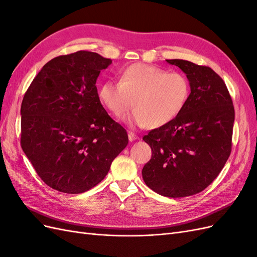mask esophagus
I'll list each match as a JSON object with an SVG mask.
<instances>
[{"label":"esophagus","instance_id":"esophagus-1","mask_svg":"<svg viewBox=\"0 0 257 257\" xmlns=\"http://www.w3.org/2000/svg\"><path fill=\"white\" fill-rule=\"evenodd\" d=\"M128 139H130V142H134V141H136V139H138V136L137 135H135L134 133H132V132H128Z\"/></svg>","mask_w":257,"mask_h":257}]
</instances>
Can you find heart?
<instances>
[{"mask_svg":"<svg viewBox=\"0 0 257 257\" xmlns=\"http://www.w3.org/2000/svg\"><path fill=\"white\" fill-rule=\"evenodd\" d=\"M190 93L191 84L184 74L136 63L124 69L120 82L107 80L100 85L98 97L118 118L134 106L136 110L128 119L132 125L161 127L181 113Z\"/></svg>","mask_w":257,"mask_h":257,"instance_id":"obj_1","label":"heart"}]
</instances>
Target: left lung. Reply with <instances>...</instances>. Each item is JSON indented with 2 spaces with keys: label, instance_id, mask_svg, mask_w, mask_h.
I'll return each mask as SVG.
<instances>
[{
  "label": "left lung",
  "instance_id": "obj_1",
  "mask_svg": "<svg viewBox=\"0 0 257 257\" xmlns=\"http://www.w3.org/2000/svg\"><path fill=\"white\" fill-rule=\"evenodd\" d=\"M186 75L188 103L175 120L144 136L152 157L145 183L166 197L204 191L219 176L231 151L235 109L226 84L213 69L185 60H166Z\"/></svg>",
  "mask_w": 257,
  "mask_h": 257
}]
</instances>
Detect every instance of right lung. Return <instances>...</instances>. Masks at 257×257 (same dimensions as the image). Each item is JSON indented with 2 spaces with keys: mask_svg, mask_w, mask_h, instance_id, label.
<instances>
[{
  "mask_svg": "<svg viewBox=\"0 0 257 257\" xmlns=\"http://www.w3.org/2000/svg\"><path fill=\"white\" fill-rule=\"evenodd\" d=\"M110 59L80 50L50 60L21 104V148L50 188L79 194L106 177L127 146L126 131L107 113L96 79Z\"/></svg>",
  "mask_w": 257,
  "mask_h": 257,
  "instance_id": "add662e5",
  "label": "right lung"
}]
</instances>
